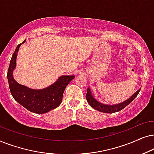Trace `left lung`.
<instances>
[{"instance_id": "left-lung-1", "label": "left lung", "mask_w": 154, "mask_h": 154, "mask_svg": "<svg viewBox=\"0 0 154 154\" xmlns=\"http://www.w3.org/2000/svg\"><path fill=\"white\" fill-rule=\"evenodd\" d=\"M141 88L139 90L132 94L128 99L125 100L123 102L120 103L113 104V105H108V104L102 103L101 102L98 101L92 95L91 89L89 87L87 88V101L88 103L94 109L97 110L98 111L102 112H106V113H112V112H118L124 108H125L127 106L129 105L135 98L138 95V94L140 91Z\"/></svg>"}]
</instances>
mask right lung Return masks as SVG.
I'll return each instance as SVG.
<instances>
[{
	"label": "right lung",
	"instance_id": "1",
	"mask_svg": "<svg viewBox=\"0 0 154 154\" xmlns=\"http://www.w3.org/2000/svg\"><path fill=\"white\" fill-rule=\"evenodd\" d=\"M16 48L10 62L8 70V80L12 96L20 105L31 112L43 114L55 109L60 106L65 87L75 78V75H62L56 82L42 89H34L20 85L13 77V71L16 67V59L20 46Z\"/></svg>",
	"mask_w": 154,
	"mask_h": 154
}]
</instances>
